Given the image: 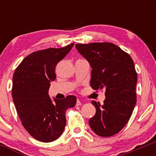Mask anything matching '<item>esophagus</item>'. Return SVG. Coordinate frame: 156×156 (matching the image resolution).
<instances>
[{"instance_id":"obj_1","label":"esophagus","mask_w":156,"mask_h":156,"mask_svg":"<svg viewBox=\"0 0 156 156\" xmlns=\"http://www.w3.org/2000/svg\"><path fill=\"white\" fill-rule=\"evenodd\" d=\"M80 105H82V103H81L80 100L77 99V101H76V106H80Z\"/></svg>"}]
</instances>
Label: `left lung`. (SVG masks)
Masks as SVG:
<instances>
[{"label":"left lung","mask_w":156,"mask_h":156,"mask_svg":"<svg viewBox=\"0 0 156 156\" xmlns=\"http://www.w3.org/2000/svg\"><path fill=\"white\" fill-rule=\"evenodd\" d=\"M76 48L91 67L90 85L105 89L104 103L92 101L96 114L89 120L101 137L118 133L131 118L136 104L137 73L131 56L110 42L76 44Z\"/></svg>","instance_id":"8db88e82"}]
</instances>
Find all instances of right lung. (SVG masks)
Returning a JSON list of instances; mask_svg holds the SVG:
<instances>
[{
    "label": "right lung",
    "instance_id": "add662e5",
    "mask_svg": "<svg viewBox=\"0 0 156 156\" xmlns=\"http://www.w3.org/2000/svg\"><path fill=\"white\" fill-rule=\"evenodd\" d=\"M48 48L27 55L16 68L12 77V96L22 124L34 138L48 143L57 139L66 125L65 113L73 108L76 98L51 99L50 82L56 78L55 67L73 48Z\"/></svg>",
    "mask_w": 156,
    "mask_h": 156
}]
</instances>
